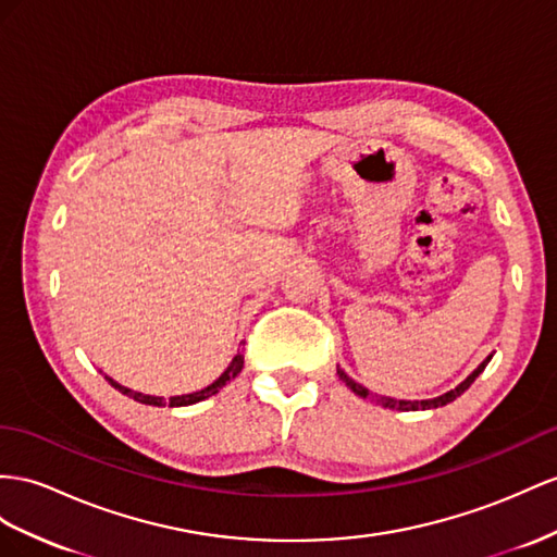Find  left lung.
<instances>
[{
    "label": "left lung",
    "instance_id": "left-lung-1",
    "mask_svg": "<svg viewBox=\"0 0 557 557\" xmlns=\"http://www.w3.org/2000/svg\"><path fill=\"white\" fill-rule=\"evenodd\" d=\"M492 360V355H490V358L487 360H482L480 362V367L475 369V372L473 374H470L466 381H461L459 383V386H456L454 391H449V393H445V395H440V397H433V400H414V403H411V400H395V397H381V395H372V393H369L364 386H362V383H358V381H352L346 372H344V369H341V367H336V374H338V379L341 381H344L346 383V386L355 393V395H360V397H364V400H369V397H372V400H376L381 407H388V409H397V411H417V409H437V407H445L447 403H454L456 400V397H459L461 393H466L468 388H470V383H473L482 372H484V367H487V362Z\"/></svg>",
    "mask_w": 557,
    "mask_h": 557
}]
</instances>
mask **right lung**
Here are the masks:
<instances>
[{
  "instance_id": "add662e5",
  "label": "right lung",
  "mask_w": 557,
  "mask_h": 557,
  "mask_svg": "<svg viewBox=\"0 0 557 557\" xmlns=\"http://www.w3.org/2000/svg\"><path fill=\"white\" fill-rule=\"evenodd\" d=\"M242 367H245V355L242 352H237L235 358H233V362L227 364V369L225 372L211 383V386H207V388H202V391H197V393H188V395H176V397H169V407H188V405H195V403H199V400H207V397H211V395H216L227 381H233L239 372H242ZM108 381H110V386H115L122 395H126V397H134L136 403H140V405H152V407H162V405H166V400L164 397H154V395H143V393H136V391H132V388H124V386H120L117 381H112L110 376H106Z\"/></svg>"
}]
</instances>
